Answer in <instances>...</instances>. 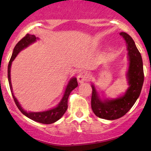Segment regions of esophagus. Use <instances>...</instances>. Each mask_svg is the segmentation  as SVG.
Here are the masks:
<instances>
[{
	"label": "esophagus",
	"mask_w": 151,
	"mask_h": 151,
	"mask_svg": "<svg viewBox=\"0 0 151 151\" xmlns=\"http://www.w3.org/2000/svg\"><path fill=\"white\" fill-rule=\"evenodd\" d=\"M89 79V74L87 72H81L78 75L77 77V81H79V83H83L84 81H85Z\"/></svg>",
	"instance_id": "obj_1"
}]
</instances>
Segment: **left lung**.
<instances>
[{"instance_id":"left-lung-1","label":"left lung","mask_w":151,"mask_h":151,"mask_svg":"<svg viewBox=\"0 0 151 151\" xmlns=\"http://www.w3.org/2000/svg\"><path fill=\"white\" fill-rule=\"evenodd\" d=\"M119 34L125 40L127 47L129 68L126 77L129 87L122 96L115 99H102L94 84L91 83V85L92 87L91 104L93 112L96 116L107 120L118 119L129 111L139 97L144 81L141 53L129 35L124 32Z\"/></svg>"}]
</instances>
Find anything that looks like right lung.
I'll use <instances>...</instances> for the list:
<instances>
[{"label":"right lung","mask_w":151,"mask_h":151,"mask_svg":"<svg viewBox=\"0 0 151 151\" xmlns=\"http://www.w3.org/2000/svg\"><path fill=\"white\" fill-rule=\"evenodd\" d=\"M39 40V38L36 37L35 35H30L27 34L21 40H20L17 43V45L13 49V54H12L11 58H10L9 64L8 66V82H9L10 89L11 91L12 95H13V99H14L15 104H16L17 107L19 109V110L22 112L25 116H27L29 119H32L36 122L41 123V124H53V123L56 122L59 119H60L64 115L67 111V101H68L69 96H70V93L73 89H75L78 86V83L77 81V78L72 77L71 78L69 81L68 84H67V86H66L65 92H64V95L62 96V99L59 102V104L55 107L49 109V110L44 111H39V112H33V111H26L22 109L21 105L20 104L19 101H18L15 96H14L13 92V87H12L11 84V79H10V68H11L12 62L15 60L17 55H18L20 51L22 50L25 49L27 47L30 46L32 43L35 42L36 41Z\"/></svg>","instance_id":"obj_1"}]
</instances>
